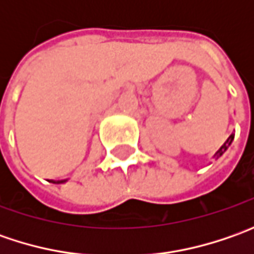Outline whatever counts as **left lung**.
Returning <instances> with one entry per match:
<instances>
[{"label":"left lung","mask_w":254,"mask_h":254,"mask_svg":"<svg viewBox=\"0 0 254 254\" xmlns=\"http://www.w3.org/2000/svg\"><path fill=\"white\" fill-rule=\"evenodd\" d=\"M233 138H235V134H230L229 138H228V140L225 141V144H223V145L220 147L219 150L216 151V154H215V158H219L220 155H222L223 152H225V151H226V150H228V147H229L230 144H232V141H233Z\"/></svg>","instance_id":"left-lung-1"}]
</instances>
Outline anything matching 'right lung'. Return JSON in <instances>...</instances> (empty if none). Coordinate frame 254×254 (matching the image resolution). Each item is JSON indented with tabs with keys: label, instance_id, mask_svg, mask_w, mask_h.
Instances as JSON below:
<instances>
[{
	"label": "right lung",
	"instance_id": "right-lung-1",
	"mask_svg": "<svg viewBox=\"0 0 254 254\" xmlns=\"http://www.w3.org/2000/svg\"><path fill=\"white\" fill-rule=\"evenodd\" d=\"M51 182H54V184H64V182H66V180H64V181H51Z\"/></svg>",
	"mask_w": 254,
	"mask_h": 254
}]
</instances>
